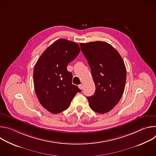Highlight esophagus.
<instances>
[{"label": "esophagus", "instance_id": "1", "mask_svg": "<svg viewBox=\"0 0 156 156\" xmlns=\"http://www.w3.org/2000/svg\"><path fill=\"white\" fill-rule=\"evenodd\" d=\"M78 87L80 89V90H82V89L83 88V84H79V85H78Z\"/></svg>", "mask_w": 156, "mask_h": 156}]
</instances>
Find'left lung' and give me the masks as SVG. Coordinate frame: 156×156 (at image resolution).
<instances>
[{
    "label": "left lung",
    "mask_w": 156,
    "mask_h": 156,
    "mask_svg": "<svg viewBox=\"0 0 156 156\" xmlns=\"http://www.w3.org/2000/svg\"><path fill=\"white\" fill-rule=\"evenodd\" d=\"M96 86L93 96L87 97L90 107L99 114L112 110L123 93L126 77L124 62L110 44L102 41L80 43Z\"/></svg>",
    "instance_id": "8db88e82"
}]
</instances>
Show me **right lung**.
<instances>
[{
  "label": "right lung",
  "instance_id": "1",
  "mask_svg": "<svg viewBox=\"0 0 156 156\" xmlns=\"http://www.w3.org/2000/svg\"><path fill=\"white\" fill-rule=\"evenodd\" d=\"M76 42L60 39L48 47L35 64L33 80L36 96L41 104L56 114L70 106L81 90L72 84L73 75L66 66L79 54Z\"/></svg>",
  "mask_w": 156,
  "mask_h": 156
}]
</instances>
